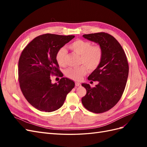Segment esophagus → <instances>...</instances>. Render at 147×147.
Masks as SVG:
<instances>
[{"label":"esophagus","mask_w":147,"mask_h":147,"mask_svg":"<svg viewBox=\"0 0 147 147\" xmlns=\"http://www.w3.org/2000/svg\"><path fill=\"white\" fill-rule=\"evenodd\" d=\"M75 86H80L81 84H80V83L76 82V83H75Z\"/></svg>","instance_id":"esophagus-1"}]
</instances>
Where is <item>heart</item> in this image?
<instances>
[{
	"instance_id": "b5f03b06",
	"label": "heart",
	"mask_w": 147,
	"mask_h": 147,
	"mask_svg": "<svg viewBox=\"0 0 147 147\" xmlns=\"http://www.w3.org/2000/svg\"><path fill=\"white\" fill-rule=\"evenodd\" d=\"M69 47L71 50L80 56V64L86 65H81L77 68L70 67L67 69L65 75L69 78L75 81L80 80L87 72L86 66L89 70L92 71L100 65L103 56V51L99 45L92 46L90 42L78 39L70 43ZM66 54L67 51L64 48H60L56 53V60L60 66L65 65Z\"/></svg>"
}]
</instances>
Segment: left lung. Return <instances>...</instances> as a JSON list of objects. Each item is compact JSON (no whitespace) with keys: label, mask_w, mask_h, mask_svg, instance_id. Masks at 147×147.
I'll return each mask as SVG.
<instances>
[{"label":"left lung","mask_w":147,"mask_h":147,"mask_svg":"<svg viewBox=\"0 0 147 147\" xmlns=\"http://www.w3.org/2000/svg\"><path fill=\"white\" fill-rule=\"evenodd\" d=\"M83 37L99 45L103 56L98 67L88 78L99 83L94 88L82 84L86 90L82 102L91 112L104 113L113 107L123 95L129 74L127 57L119 43L107 33L84 34Z\"/></svg>","instance_id":"8db88e82"}]
</instances>
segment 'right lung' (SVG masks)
<instances>
[{"instance_id":"obj_1","label":"right lung","mask_w":147,"mask_h":147,"mask_svg":"<svg viewBox=\"0 0 147 147\" xmlns=\"http://www.w3.org/2000/svg\"><path fill=\"white\" fill-rule=\"evenodd\" d=\"M74 37L51 34L39 35L21 53L18 62L21 90L29 103L38 110L51 112L59 109L75 86V83L67 78L53 84L50 77L52 75L63 76L56 54Z\"/></svg>"}]
</instances>
